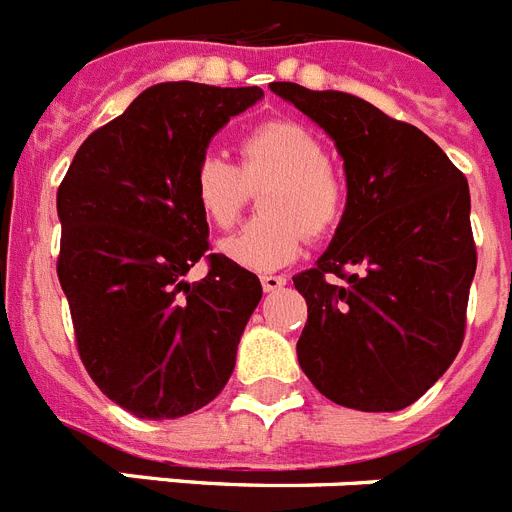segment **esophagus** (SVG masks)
I'll list each match as a JSON object with an SVG mask.
<instances>
[{
  "label": "esophagus",
  "mask_w": 512,
  "mask_h": 512,
  "mask_svg": "<svg viewBox=\"0 0 512 512\" xmlns=\"http://www.w3.org/2000/svg\"><path fill=\"white\" fill-rule=\"evenodd\" d=\"M260 283H262V288H265V291H281L283 286H286V278H283V275H262L260 278Z\"/></svg>",
  "instance_id": "1"
}]
</instances>
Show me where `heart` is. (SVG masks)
Here are the masks:
<instances>
[{"instance_id":"b5f03b06","label":"heart","mask_w":512,"mask_h":512,"mask_svg":"<svg viewBox=\"0 0 512 512\" xmlns=\"http://www.w3.org/2000/svg\"><path fill=\"white\" fill-rule=\"evenodd\" d=\"M239 170L221 154H206L195 167L193 195L208 224L229 229L237 221L247 188H262V219L221 239L229 262L255 273H273L304 252L306 234L324 237L345 213V185L324 162V146L306 126L268 121L239 144Z\"/></svg>"}]
</instances>
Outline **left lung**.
I'll return each mask as SVG.
<instances>
[{"instance_id": "obj_1", "label": "left lung", "mask_w": 512, "mask_h": 512, "mask_svg": "<svg viewBox=\"0 0 512 512\" xmlns=\"http://www.w3.org/2000/svg\"><path fill=\"white\" fill-rule=\"evenodd\" d=\"M270 90L335 141L348 185L330 247L293 278L309 306L301 371L342 407L404 410L464 342L477 270L466 177L420 128L361 97L293 82Z\"/></svg>"}]
</instances>
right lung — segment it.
Wrapping results in <instances>:
<instances>
[{"label":"right lung","mask_w":512,"mask_h":512,"mask_svg":"<svg viewBox=\"0 0 512 512\" xmlns=\"http://www.w3.org/2000/svg\"><path fill=\"white\" fill-rule=\"evenodd\" d=\"M260 87L162 82L87 136L56 195L59 281L82 363L100 391L136 417L175 420L226 386L262 299L257 275L208 255L193 195L195 167Z\"/></svg>","instance_id":"right-lung-1"}]
</instances>
